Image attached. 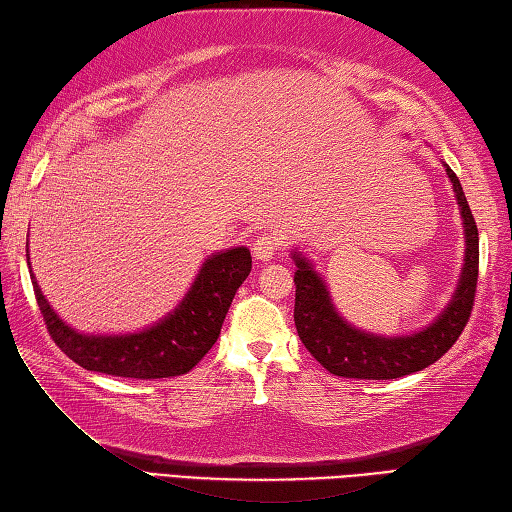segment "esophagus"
<instances>
[{"instance_id": "1", "label": "esophagus", "mask_w": 512, "mask_h": 512, "mask_svg": "<svg viewBox=\"0 0 512 512\" xmlns=\"http://www.w3.org/2000/svg\"><path fill=\"white\" fill-rule=\"evenodd\" d=\"M277 248H279V242L273 235H262V237L255 239L253 257L257 259V262H270L273 255L277 253Z\"/></svg>"}]
</instances>
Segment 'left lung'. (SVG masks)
I'll return each mask as SVG.
<instances>
[{"label":"left lung","mask_w":512,"mask_h":512,"mask_svg":"<svg viewBox=\"0 0 512 512\" xmlns=\"http://www.w3.org/2000/svg\"><path fill=\"white\" fill-rule=\"evenodd\" d=\"M453 184L464 226V264L447 306L429 325L413 334L385 336L358 330L334 308L330 290L301 250H290L295 273V325L301 343L334 376L389 380L429 367L458 341L471 317L480 268V237L462 184L453 169L442 162Z\"/></svg>","instance_id":"left-lung-1"}]
</instances>
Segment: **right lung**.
Segmentation results:
<instances>
[{
    "mask_svg": "<svg viewBox=\"0 0 512 512\" xmlns=\"http://www.w3.org/2000/svg\"><path fill=\"white\" fill-rule=\"evenodd\" d=\"M26 259L30 268L28 242ZM253 259L246 246L220 250L204 259L187 295L173 312L140 332L85 334L52 310L30 268L32 288L52 341L74 363L110 376L169 378L187 374L215 345L237 288L244 284Z\"/></svg>",
    "mask_w": 512,
    "mask_h": 512,
    "instance_id": "right-lung-1",
    "label": "right lung"
}]
</instances>
